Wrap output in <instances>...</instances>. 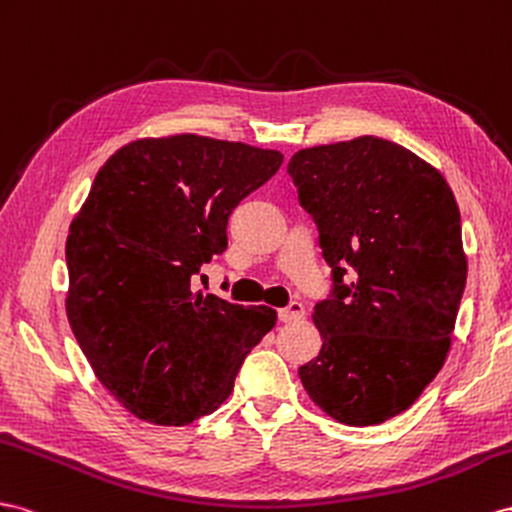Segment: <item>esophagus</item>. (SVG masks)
Masks as SVG:
<instances>
[{
	"instance_id": "1",
	"label": "esophagus",
	"mask_w": 512,
	"mask_h": 512,
	"mask_svg": "<svg viewBox=\"0 0 512 512\" xmlns=\"http://www.w3.org/2000/svg\"><path fill=\"white\" fill-rule=\"evenodd\" d=\"M305 316V307L303 303H298V300H292L290 305L279 309V320L281 322H296Z\"/></svg>"
}]
</instances>
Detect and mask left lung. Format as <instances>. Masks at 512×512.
<instances>
[{
  "label": "left lung",
  "mask_w": 512,
  "mask_h": 512,
  "mask_svg": "<svg viewBox=\"0 0 512 512\" xmlns=\"http://www.w3.org/2000/svg\"><path fill=\"white\" fill-rule=\"evenodd\" d=\"M287 173L333 281L313 307L322 350L298 376L337 422L383 424L450 350L467 281L461 212L439 170L383 138L303 149Z\"/></svg>",
  "instance_id": "left-lung-1"
}]
</instances>
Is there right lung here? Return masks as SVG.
<instances>
[{
  "instance_id": "add662e5",
  "label": "right lung",
  "mask_w": 512,
  "mask_h": 512,
  "mask_svg": "<svg viewBox=\"0 0 512 512\" xmlns=\"http://www.w3.org/2000/svg\"><path fill=\"white\" fill-rule=\"evenodd\" d=\"M281 164L279 151L181 134L131 142L97 173L67 240V316L99 383L144 422L218 409L277 322L192 285L225 253L235 205Z\"/></svg>"
}]
</instances>
